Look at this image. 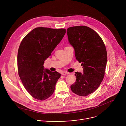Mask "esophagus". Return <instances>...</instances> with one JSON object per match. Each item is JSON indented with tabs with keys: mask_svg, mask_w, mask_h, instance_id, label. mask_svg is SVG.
Listing matches in <instances>:
<instances>
[{
	"mask_svg": "<svg viewBox=\"0 0 126 126\" xmlns=\"http://www.w3.org/2000/svg\"><path fill=\"white\" fill-rule=\"evenodd\" d=\"M62 74L63 75H68V74H69V73L67 72H62Z\"/></svg>",
	"mask_w": 126,
	"mask_h": 126,
	"instance_id": "34e87169",
	"label": "esophagus"
}]
</instances>
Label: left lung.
Returning <instances> with one entry per match:
<instances>
[{
  "label": "left lung",
  "mask_w": 126,
  "mask_h": 126,
  "mask_svg": "<svg viewBox=\"0 0 126 126\" xmlns=\"http://www.w3.org/2000/svg\"><path fill=\"white\" fill-rule=\"evenodd\" d=\"M67 34L76 59L82 63L83 68V73L75 72L76 81L70 88L75 94L86 96L98 88L104 78L107 61L106 49L101 37L88 27L69 28Z\"/></svg>",
  "instance_id": "8db88e82"
}]
</instances>
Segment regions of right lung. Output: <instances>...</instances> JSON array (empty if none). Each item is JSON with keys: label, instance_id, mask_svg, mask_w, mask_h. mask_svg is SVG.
<instances>
[{"label": "right lung", "instance_id": "right-lung-1", "mask_svg": "<svg viewBox=\"0 0 126 126\" xmlns=\"http://www.w3.org/2000/svg\"><path fill=\"white\" fill-rule=\"evenodd\" d=\"M65 33L64 29L36 28L24 38L20 45L18 74L25 89L36 99L45 100L54 93L61 74L45 69L43 65Z\"/></svg>", "mask_w": 126, "mask_h": 126}]
</instances>
